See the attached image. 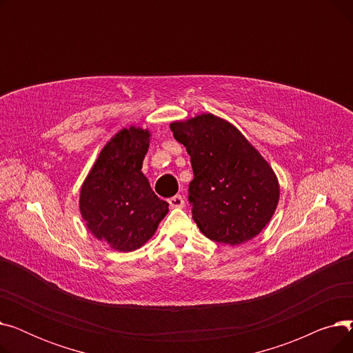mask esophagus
<instances>
[{"mask_svg": "<svg viewBox=\"0 0 353 353\" xmlns=\"http://www.w3.org/2000/svg\"><path fill=\"white\" fill-rule=\"evenodd\" d=\"M169 205L174 209H180V208L184 206V199L180 194H176V196L169 199Z\"/></svg>", "mask_w": 353, "mask_h": 353, "instance_id": "34e87169", "label": "esophagus"}]
</instances>
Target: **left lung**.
<instances>
[{"instance_id": "left-lung-1", "label": "left lung", "mask_w": 353, "mask_h": 353, "mask_svg": "<svg viewBox=\"0 0 353 353\" xmlns=\"http://www.w3.org/2000/svg\"><path fill=\"white\" fill-rule=\"evenodd\" d=\"M170 128L190 156L189 201L200 232L230 246L261 233L281 194L261 153L233 124L210 113L174 121Z\"/></svg>"}]
</instances>
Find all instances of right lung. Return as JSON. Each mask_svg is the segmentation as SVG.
<instances>
[{"mask_svg": "<svg viewBox=\"0 0 353 353\" xmlns=\"http://www.w3.org/2000/svg\"><path fill=\"white\" fill-rule=\"evenodd\" d=\"M148 144V130H120L103 147L81 186L80 212L87 229L119 252L141 248L169 212V203L154 194L141 173Z\"/></svg>", "mask_w": 353, "mask_h": 353, "instance_id": "obj_1", "label": "right lung"}]
</instances>
